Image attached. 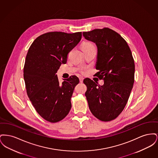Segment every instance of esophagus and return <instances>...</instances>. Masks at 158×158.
I'll use <instances>...</instances> for the list:
<instances>
[{"mask_svg":"<svg viewBox=\"0 0 158 158\" xmlns=\"http://www.w3.org/2000/svg\"><path fill=\"white\" fill-rule=\"evenodd\" d=\"M83 81V77H79V81H80V82L82 83Z\"/></svg>","mask_w":158,"mask_h":158,"instance_id":"1","label":"esophagus"}]
</instances>
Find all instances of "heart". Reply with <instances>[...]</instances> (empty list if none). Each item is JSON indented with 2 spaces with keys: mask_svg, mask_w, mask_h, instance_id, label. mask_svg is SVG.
Instances as JSON below:
<instances>
[{
  "mask_svg": "<svg viewBox=\"0 0 158 158\" xmlns=\"http://www.w3.org/2000/svg\"><path fill=\"white\" fill-rule=\"evenodd\" d=\"M94 46V44H92L90 43H85L83 44L82 45V48H84V47H93Z\"/></svg>",
  "mask_w": 158,
  "mask_h": 158,
  "instance_id": "heart-1",
  "label": "heart"
}]
</instances>
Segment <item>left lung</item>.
Here are the masks:
<instances>
[{
	"label": "left lung",
	"mask_w": 158,
	"mask_h": 158,
	"mask_svg": "<svg viewBox=\"0 0 158 158\" xmlns=\"http://www.w3.org/2000/svg\"><path fill=\"white\" fill-rule=\"evenodd\" d=\"M83 36L97 47L95 76L104 80L102 86L89 78L83 80L89 110L100 120H113L124 110L133 88L135 65L132 53L125 40L110 28L83 32Z\"/></svg>",
	"instance_id": "1"
}]
</instances>
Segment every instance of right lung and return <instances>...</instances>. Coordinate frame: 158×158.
Returning a JSON list of instances; mask_svg holds the SVG:
<instances>
[{
	"mask_svg": "<svg viewBox=\"0 0 158 158\" xmlns=\"http://www.w3.org/2000/svg\"><path fill=\"white\" fill-rule=\"evenodd\" d=\"M81 38V32H47L34 41L27 54L23 78L27 95L37 112L49 122L63 120L71 109L70 99L79 79L71 76L60 84L56 73Z\"/></svg>",
	"mask_w": 158,
	"mask_h": 158,
	"instance_id": "1",
	"label": "right lung"
}]
</instances>
